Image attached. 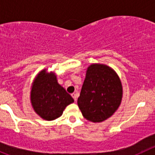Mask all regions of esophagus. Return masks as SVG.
Listing matches in <instances>:
<instances>
[{"label": "esophagus", "mask_w": 155, "mask_h": 155, "mask_svg": "<svg viewBox=\"0 0 155 155\" xmlns=\"http://www.w3.org/2000/svg\"><path fill=\"white\" fill-rule=\"evenodd\" d=\"M71 95H72V97L74 98V99L75 102H77V97H78L77 94H75V93H73V94H71Z\"/></svg>", "instance_id": "1"}]
</instances>
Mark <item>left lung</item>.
Listing matches in <instances>:
<instances>
[{"mask_svg": "<svg viewBox=\"0 0 155 155\" xmlns=\"http://www.w3.org/2000/svg\"><path fill=\"white\" fill-rule=\"evenodd\" d=\"M123 97V87L116 71L105 64L87 68L78 105L86 120L100 123L117 110Z\"/></svg>", "mask_w": 155, "mask_h": 155, "instance_id": "obj_1", "label": "left lung"}]
</instances>
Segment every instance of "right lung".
<instances>
[{
  "instance_id": "1",
  "label": "right lung",
  "mask_w": 155,
  "mask_h": 155,
  "mask_svg": "<svg viewBox=\"0 0 155 155\" xmlns=\"http://www.w3.org/2000/svg\"><path fill=\"white\" fill-rule=\"evenodd\" d=\"M30 98L34 111L48 121L59 118L65 108L74 102L58 84L55 73H46V69L41 71L34 79Z\"/></svg>"
}]
</instances>
